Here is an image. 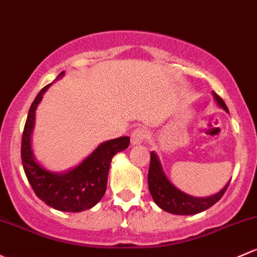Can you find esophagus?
<instances>
[{
  "mask_svg": "<svg viewBox=\"0 0 257 257\" xmlns=\"http://www.w3.org/2000/svg\"><path fill=\"white\" fill-rule=\"evenodd\" d=\"M131 138L133 144H140V143H143L144 140H147L148 138H149V134H148V131L145 128H143V126H138V128H136L133 132H132Z\"/></svg>",
  "mask_w": 257,
  "mask_h": 257,
  "instance_id": "1",
  "label": "esophagus"
}]
</instances>
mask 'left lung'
Returning <instances> with one entry per match:
<instances>
[{
    "label": "left lung",
    "instance_id": "obj_1",
    "mask_svg": "<svg viewBox=\"0 0 257 257\" xmlns=\"http://www.w3.org/2000/svg\"><path fill=\"white\" fill-rule=\"evenodd\" d=\"M213 96H214L218 104L224 110L228 112V107L224 103L221 97L218 96L215 92H213ZM229 183L230 182L226 183L225 187L219 193L207 197V198H197V197L186 194L185 192L175 187L167 180L156 154L154 151L150 153V167L149 172H148V185H149V191L154 202L161 209H164L165 212L177 215H191L203 212V210L208 209V208H210L213 204H215L219 201L221 197H223V194L225 193Z\"/></svg>",
    "mask_w": 257,
    "mask_h": 257
}]
</instances>
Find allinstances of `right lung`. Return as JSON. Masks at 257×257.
Segmentation results:
<instances>
[{"label":"right lung","mask_w":257,"mask_h":257,"mask_svg":"<svg viewBox=\"0 0 257 257\" xmlns=\"http://www.w3.org/2000/svg\"><path fill=\"white\" fill-rule=\"evenodd\" d=\"M64 71L58 77L63 76ZM47 85L37 94L29 108L28 117L22 136L21 158L24 172L34 193L49 207L63 212H82L98 203L107 188L110 160L119 151L129 147V137L108 140L99 145L79 166L65 174H53L34 160L31 148V134L34 126L36 109Z\"/></svg>","instance_id":"right-lung-1"}]
</instances>
